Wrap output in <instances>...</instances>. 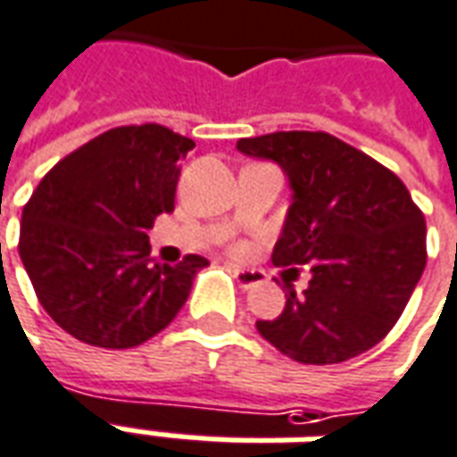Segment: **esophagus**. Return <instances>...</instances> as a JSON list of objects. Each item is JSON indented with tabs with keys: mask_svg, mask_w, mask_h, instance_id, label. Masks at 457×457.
I'll return each mask as SVG.
<instances>
[{
	"mask_svg": "<svg viewBox=\"0 0 457 457\" xmlns=\"http://www.w3.org/2000/svg\"><path fill=\"white\" fill-rule=\"evenodd\" d=\"M232 274H235V279H237V284L242 289H252V287H257V284H262L267 279L264 272H260V270H242V267H235Z\"/></svg>",
	"mask_w": 457,
	"mask_h": 457,
	"instance_id": "1",
	"label": "esophagus"
}]
</instances>
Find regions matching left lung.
Wrapping results in <instances>:
<instances>
[{
    "label": "left lung",
    "mask_w": 457,
    "mask_h": 457,
    "mask_svg": "<svg viewBox=\"0 0 457 457\" xmlns=\"http://www.w3.org/2000/svg\"><path fill=\"white\" fill-rule=\"evenodd\" d=\"M237 151L284 170L292 205L272 262L309 264L312 274L296 295L282 272L287 304L277 319H260L257 331L284 356L317 366L376 346L426 267V220L406 185L328 133L279 130L237 140Z\"/></svg>",
    "instance_id": "left-lung-1"
}]
</instances>
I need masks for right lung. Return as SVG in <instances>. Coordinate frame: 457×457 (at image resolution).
I'll return each instance as SVG.
<instances>
[{
  "mask_svg": "<svg viewBox=\"0 0 457 457\" xmlns=\"http://www.w3.org/2000/svg\"><path fill=\"white\" fill-rule=\"evenodd\" d=\"M193 148L158 123L120 126L44 175L21 212L19 257L63 331L91 346L130 349L183 309L210 262H155L145 232L175 210L178 162Z\"/></svg>",
  "mask_w": 457,
  "mask_h": 457,
  "instance_id": "add662e5",
  "label": "right lung"
}]
</instances>
